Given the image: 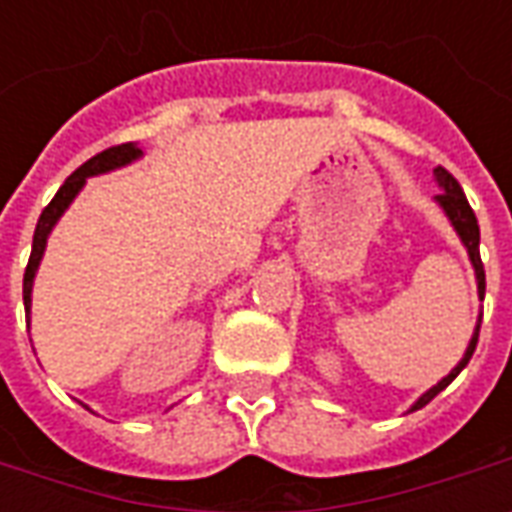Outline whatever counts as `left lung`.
I'll return each mask as SVG.
<instances>
[{"instance_id": "obj_1", "label": "left lung", "mask_w": 512, "mask_h": 512, "mask_svg": "<svg viewBox=\"0 0 512 512\" xmlns=\"http://www.w3.org/2000/svg\"><path fill=\"white\" fill-rule=\"evenodd\" d=\"M436 180H439V186L444 191L441 194H436V200H439V205L444 208V213L450 216L452 227L458 230V235H461V241L466 244V249H469V257H472V266H474V274H477V293H480V299L485 296V268H483V260H480V224H477V216H474L472 205H469V200H466V194H463L461 183L452 178L450 172L444 167H436ZM480 323H483V315H480V321H477V329H474V337L472 343H469V348H466V354H463V359L458 362V367L452 370L450 376L441 378L439 384L433 386V389H428L425 395L419 397L417 403L411 406V411H417V408L428 406L433 397L439 395L441 389H447L450 386V381L458 373H461L463 367L469 365V359H472L474 348H477V337H480Z\"/></svg>"}]
</instances>
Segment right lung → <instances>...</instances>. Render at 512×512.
<instances>
[{
    "label": "right lung",
    "mask_w": 512,
    "mask_h": 512,
    "mask_svg": "<svg viewBox=\"0 0 512 512\" xmlns=\"http://www.w3.org/2000/svg\"><path fill=\"white\" fill-rule=\"evenodd\" d=\"M139 147L134 142H126V145H115V147H106L104 153H98L90 161H84L82 167L76 169L73 175H68V180L62 183L60 191L54 194V200L43 208L38 219V227H35V238H32V255H29L27 271H24V310L29 315V301H32V279H35V271H38L40 257H43V249H46V238H49L51 227L54 222L60 219L62 211L71 205V200L79 194V189L84 186V180L90 178V175H101V172H109V169H117L128 164V161H134L139 158Z\"/></svg>",
    "instance_id": "add662e5"
}]
</instances>
